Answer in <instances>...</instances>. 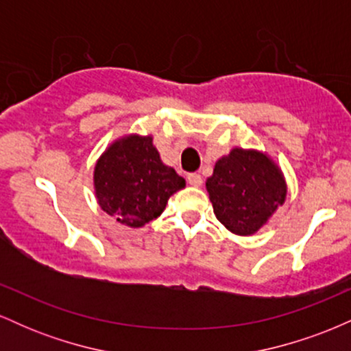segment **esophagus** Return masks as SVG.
<instances>
[{
    "label": "esophagus",
    "instance_id": "34e87169",
    "mask_svg": "<svg viewBox=\"0 0 351 351\" xmlns=\"http://www.w3.org/2000/svg\"><path fill=\"white\" fill-rule=\"evenodd\" d=\"M186 180L191 186H201L203 184V178H201V175H198V173H189Z\"/></svg>",
    "mask_w": 351,
    "mask_h": 351
}]
</instances>
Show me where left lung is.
Instances as JSON below:
<instances>
[{
	"mask_svg": "<svg viewBox=\"0 0 351 351\" xmlns=\"http://www.w3.org/2000/svg\"><path fill=\"white\" fill-rule=\"evenodd\" d=\"M215 215L232 234L252 236L287 198L284 173L267 153L232 148L206 180Z\"/></svg>",
	"mask_w": 351,
	"mask_h": 351,
	"instance_id": "8db88e82",
	"label": "left lung"
}]
</instances>
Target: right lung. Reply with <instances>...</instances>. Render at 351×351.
<instances>
[{"mask_svg":"<svg viewBox=\"0 0 351 351\" xmlns=\"http://www.w3.org/2000/svg\"><path fill=\"white\" fill-rule=\"evenodd\" d=\"M184 186L183 176L162 162L152 135L120 136L94 168L99 206L128 228H142L158 217L170 196Z\"/></svg>","mask_w":351,"mask_h":351,"instance_id":"right-lung-1","label":"right lung"}]
</instances>
